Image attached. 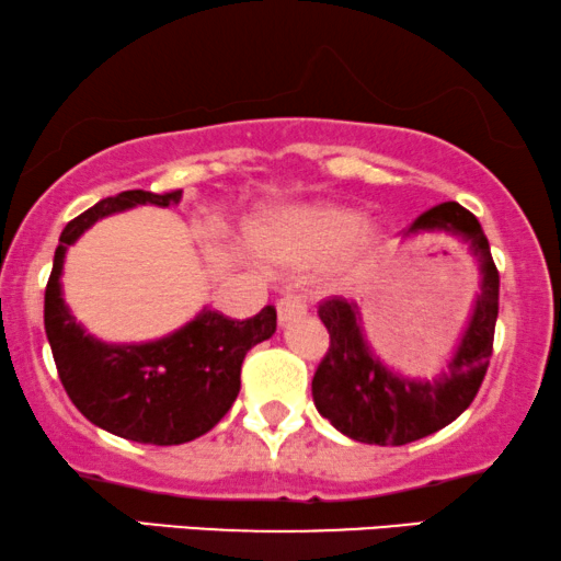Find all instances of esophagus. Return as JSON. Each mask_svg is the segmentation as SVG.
I'll return each instance as SVG.
<instances>
[{
    "label": "esophagus",
    "instance_id": "1",
    "mask_svg": "<svg viewBox=\"0 0 561 561\" xmlns=\"http://www.w3.org/2000/svg\"><path fill=\"white\" fill-rule=\"evenodd\" d=\"M306 310H308V306L300 295H285V298H279V302H276V316H279V323L295 319V316H302Z\"/></svg>",
    "mask_w": 561,
    "mask_h": 561
}]
</instances>
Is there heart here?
Instances as JSON below:
<instances>
[{
  "mask_svg": "<svg viewBox=\"0 0 561 561\" xmlns=\"http://www.w3.org/2000/svg\"><path fill=\"white\" fill-rule=\"evenodd\" d=\"M379 242V229L360 225L353 208L310 206L282 214L263 232V251L282 263H313L347 245L350 263L363 261Z\"/></svg>",
  "mask_w": 561,
  "mask_h": 561,
  "instance_id": "obj_1",
  "label": "heart"
}]
</instances>
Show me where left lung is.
I'll return each instance as SVG.
<instances>
[{
  "instance_id": "1",
  "label": "left lung",
  "mask_w": 561,
  "mask_h": 561,
  "mask_svg": "<svg viewBox=\"0 0 561 561\" xmlns=\"http://www.w3.org/2000/svg\"><path fill=\"white\" fill-rule=\"evenodd\" d=\"M449 232L462 238L481 263V293L473 319L447 374L434 381H413L391 374L370 355L363 340L355 302L332 295L319 302V319L329 332V350L313 374V402L342 434L363 444L402 447L436 434L460 417L481 389L499 316V272L481 221L455 201L421 214L408 232Z\"/></svg>"
}]
</instances>
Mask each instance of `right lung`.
Here are the masks:
<instances>
[{
  "label": "right lung",
  "instance_id": "obj_1",
  "mask_svg": "<svg viewBox=\"0 0 561 561\" xmlns=\"http://www.w3.org/2000/svg\"><path fill=\"white\" fill-rule=\"evenodd\" d=\"M182 191H125L99 201L59 234L44 295V329L59 381L93 426L138 444H185L211 431L240 391L248 350L276 332L274 306L251 319H229L204 308L185 329L148 345H104L83 332L67 310L59 274L72 245L101 216L138 204L174 206Z\"/></svg>",
  "mask_w": 561,
  "mask_h": 561
}]
</instances>
